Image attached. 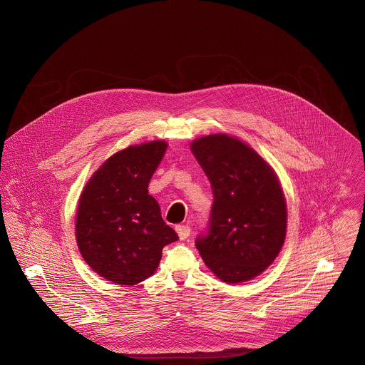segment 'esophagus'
<instances>
[{"instance_id": "obj_1", "label": "esophagus", "mask_w": 365, "mask_h": 365, "mask_svg": "<svg viewBox=\"0 0 365 365\" xmlns=\"http://www.w3.org/2000/svg\"><path fill=\"white\" fill-rule=\"evenodd\" d=\"M175 230H177L181 240H185L191 235V227L188 225H177Z\"/></svg>"}]
</instances>
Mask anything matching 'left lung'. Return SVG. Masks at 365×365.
I'll use <instances>...</instances> for the list:
<instances>
[{
  "mask_svg": "<svg viewBox=\"0 0 365 365\" xmlns=\"http://www.w3.org/2000/svg\"><path fill=\"white\" fill-rule=\"evenodd\" d=\"M191 150L213 191L208 227L195 246L223 282L249 281L275 260L285 240L278 178L253 149L227 135L197 139Z\"/></svg>",
  "mask_w": 365,
  "mask_h": 365,
  "instance_id": "left-lung-1",
  "label": "left lung"
}]
</instances>
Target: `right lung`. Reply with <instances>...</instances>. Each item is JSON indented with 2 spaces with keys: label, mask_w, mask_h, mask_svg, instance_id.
I'll list each match as a JSON object with an SVG mask.
<instances>
[{
  "label": "right lung",
  "mask_w": 365,
  "mask_h": 365,
  "mask_svg": "<svg viewBox=\"0 0 365 365\" xmlns=\"http://www.w3.org/2000/svg\"><path fill=\"white\" fill-rule=\"evenodd\" d=\"M165 149V142L156 140L115 153L80 197L77 245L86 262L108 281H145L155 274L163 247L178 240L148 191Z\"/></svg>",
  "instance_id": "right-lung-1"
}]
</instances>
